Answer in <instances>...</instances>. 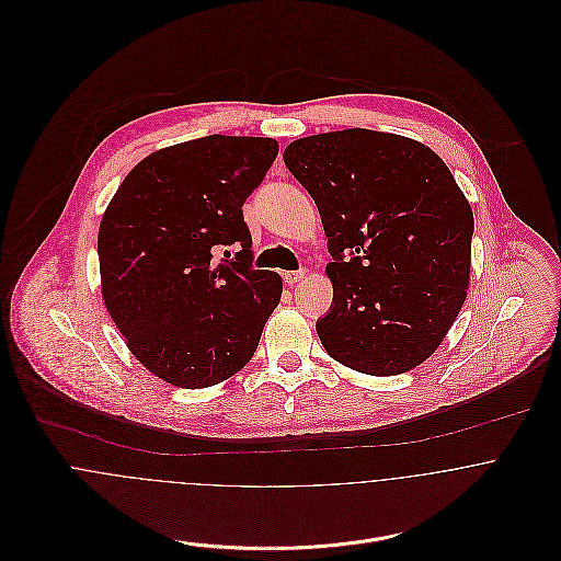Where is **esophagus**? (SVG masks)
I'll list each match as a JSON object with an SVG mask.
<instances>
[{
	"label": "esophagus",
	"instance_id": "obj_1",
	"mask_svg": "<svg viewBox=\"0 0 561 561\" xmlns=\"http://www.w3.org/2000/svg\"><path fill=\"white\" fill-rule=\"evenodd\" d=\"M302 278H307V272H305V270H289V272H283V280H285L287 285H296V283H300Z\"/></svg>",
	"mask_w": 561,
	"mask_h": 561
}]
</instances>
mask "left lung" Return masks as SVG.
<instances>
[{"label": "left lung", "instance_id": "8db88e82", "mask_svg": "<svg viewBox=\"0 0 561 561\" xmlns=\"http://www.w3.org/2000/svg\"><path fill=\"white\" fill-rule=\"evenodd\" d=\"M285 165L313 196L332 261L325 352L369 376L421 365L469 289L473 211L432 149L398 134L343 129L300 138Z\"/></svg>", "mask_w": 561, "mask_h": 561}]
</instances>
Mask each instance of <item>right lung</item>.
<instances>
[{
  "instance_id": "add662e5",
  "label": "right lung",
  "mask_w": 561,
  "mask_h": 561,
  "mask_svg": "<svg viewBox=\"0 0 561 561\" xmlns=\"http://www.w3.org/2000/svg\"><path fill=\"white\" fill-rule=\"evenodd\" d=\"M276 156L272 138L218 134L161 149L125 176L103 214L105 309L163 382L205 389L238 374L280 302V276L252 267L241 211ZM220 244H240L237 259L216 264Z\"/></svg>"
}]
</instances>
